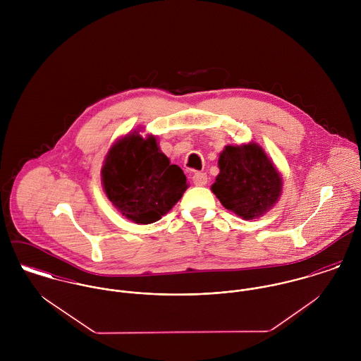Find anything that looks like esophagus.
I'll return each mask as SVG.
<instances>
[{"label":"esophagus","instance_id":"esophagus-1","mask_svg":"<svg viewBox=\"0 0 361 361\" xmlns=\"http://www.w3.org/2000/svg\"><path fill=\"white\" fill-rule=\"evenodd\" d=\"M192 180H193V183H195L196 186H204L207 183V175L204 172H196V173L193 175Z\"/></svg>","mask_w":361,"mask_h":361}]
</instances>
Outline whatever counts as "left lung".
<instances>
[{"mask_svg": "<svg viewBox=\"0 0 361 361\" xmlns=\"http://www.w3.org/2000/svg\"><path fill=\"white\" fill-rule=\"evenodd\" d=\"M219 175L211 186L222 206L245 219H253L276 203L282 179L256 143L226 146L218 159Z\"/></svg>", "mask_w": 361, "mask_h": 361, "instance_id": "8db88e82", "label": "left lung"}]
</instances>
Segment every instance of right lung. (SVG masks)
I'll return each mask as SVG.
<instances>
[{
	"instance_id": "1",
	"label": "right lung",
	"mask_w": 361,
	"mask_h": 361,
	"mask_svg": "<svg viewBox=\"0 0 361 361\" xmlns=\"http://www.w3.org/2000/svg\"><path fill=\"white\" fill-rule=\"evenodd\" d=\"M102 173L109 202L136 224L161 219L188 189L183 171L159 152L154 136L136 132L111 147Z\"/></svg>"
}]
</instances>
